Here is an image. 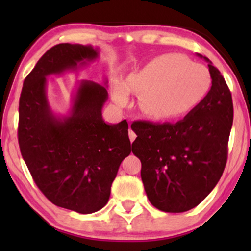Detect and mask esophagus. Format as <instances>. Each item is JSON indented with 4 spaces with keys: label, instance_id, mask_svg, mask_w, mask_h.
<instances>
[{
    "label": "esophagus",
    "instance_id": "esophagus-1",
    "mask_svg": "<svg viewBox=\"0 0 251 251\" xmlns=\"http://www.w3.org/2000/svg\"><path fill=\"white\" fill-rule=\"evenodd\" d=\"M129 137H130V140H131V142H133V140H135V138H136V133L132 131L131 128L129 129Z\"/></svg>",
    "mask_w": 251,
    "mask_h": 251
}]
</instances>
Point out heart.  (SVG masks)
<instances>
[{"label": "heart", "mask_w": 251, "mask_h": 251, "mask_svg": "<svg viewBox=\"0 0 251 251\" xmlns=\"http://www.w3.org/2000/svg\"><path fill=\"white\" fill-rule=\"evenodd\" d=\"M211 78L203 65L191 63L180 54H163L133 72L126 81L113 82V100L128 102L129 92L139 94L138 105L154 120L179 118L194 109L207 96Z\"/></svg>", "instance_id": "heart-1"}]
</instances>
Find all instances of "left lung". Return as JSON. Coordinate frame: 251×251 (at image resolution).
Segmentation results:
<instances>
[{"instance_id":"1","label":"left lung","mask_w":251,"mask_h":251,"mask_svg":"<svg viewBox=\"0 0 251 251\" xmlns=\"http://www.w3.org/2000/svg\"><path fill=\"white\" fill-rule=\"evenodd\" d=\"M211 88L203 100L176 123L138 121L132 153L142 161L147 198L166 212L191 210L221 179L227 160L233 102L221 72L208 58Z\"/></svg>"}]
</instances>
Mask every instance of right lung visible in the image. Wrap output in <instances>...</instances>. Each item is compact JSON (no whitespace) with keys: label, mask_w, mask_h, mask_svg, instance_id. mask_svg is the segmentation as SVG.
Instances as JSON below:
<instances>
[{"label":"right lung","mask_w":251,"mask_h":251,"mask_svg":"<svg viewBox=\"0 0 251 251\" xmlns=\"http://www.w3.org/2000/svg\"><path fill=\"white\" fill-rule=\"evenodd\" d=\"M99 49L60 43L37 61L24 81L19 99L18 140L34 181L58 207L92 214L104 208L119 167L131 152L128 123H106L104 84L81 80L68 114L58 115L48 100L47 77L76 72L94 63Z\"/></svg>","instance_id":"obj_1"}]
</instances>
